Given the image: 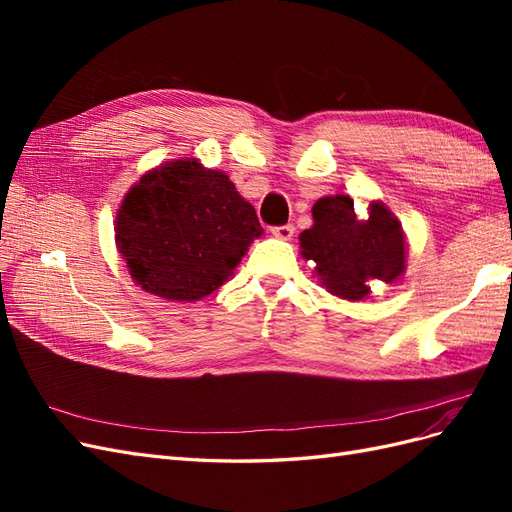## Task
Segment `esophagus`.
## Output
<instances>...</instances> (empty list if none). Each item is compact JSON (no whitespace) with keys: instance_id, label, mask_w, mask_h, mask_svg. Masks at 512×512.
I'll list each match as a JSON object with an SVG mask.
<instances>
[{"instance_id":"obj_1","label":"esophagus","mask_w":512,"mask_h":512,"mask_svg":"<svg viewBox=\"0 0 512 512\" xmlns=\"http://www.w3.org/2000/svg\"><path fill=\"white\" fill-rule=\"evenodd\" d=\"M271 232H273V237H277V239H292L294 237V226L292 224L273 226Z\"/></svg>"}]
</instances>
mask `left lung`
<instances>
[{
    "mask_svg": "<svg viewBox=\"0 0 512 512\" xmlns=\"http://www.w3.org/2000/svg\"><path fill=\"white\" fill-rule=\"evenodd\" d=\"M312 215L314 226L299 237L301 254L316 262L320 284L335 297L361 301L371 280L391 284L404 275L406 237L384 203H371L359 218L350 196H324Z\"/></svg>",
    "mask_w": 512,
    "mask_h": 512,
    "instance_id": "8db88e82",
    "label": "left lung"
}]
</instances>
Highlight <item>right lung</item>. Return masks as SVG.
I'll return each instance as SVG.
<instances>
[{"label": "right lung", "instance_id": "right-lung-1", "mask_svg": "<svg viewBox=\"0 0 512 512\" xmlns=\"http://www.w3.org/2000/svg\"><path fill=\"white\" fill-rule=\"evenodd\" d=\"M260 235L258 215L235 183L194 158L149 170L115 220L132 280L168 301H200L218 290Z\"/></svg>", "mask_w": 512, "mask_h": 512}]
</instances>
